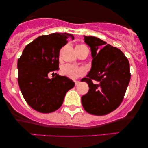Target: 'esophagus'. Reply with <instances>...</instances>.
Wrapping results in <instances>:
<instances>
[{"label":"esophagus","instance_id":"34e87169","mask_svg":"<svg viewBox=\"0 0 148 148\" xmlns=\"http://www.w3.org/2000/svg\"><path fill=\"white\" fill-rule=\"evenodd\" d=\"M74 83H75L76 86H77V85L79 84V83H80V81H74Z\"/></svg>","mask_w":148,"mask_h":148}]
</instances>
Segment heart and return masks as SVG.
<instances>
[{
	"instance_id": "1",
	"label": "heart",
	"mask_w": 148,
	"mask_h": 148,
	"mask_svg": "<svg viewBox=\"0 0 148 148\" xmlns=\"http://www.w3.org/2000/svg\"><path fill=\"white\" fill-rule=\"evenodd\" d=\"M79 47H87L86 45H78ZM86 72L85 69L83 67H76V66L72 65L70 64H64L61 67V73L64 76H67V77L71 78V79H76L79 76H83Z\"/></svg>"
}]
</instances>
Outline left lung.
Here are the masks:
<instances>
[{"label":"left lung","mask_w":148,"mask_h":148,"mask_svg":"<svg viewBox=\"0 0 148 148\" xmlns=\"http://www.w3.org/2000/svg\"><path fill=\"white\" fill-rule=\"evenodd\" d=\"M92 57L90 70L81 81L89 90L81 97L85 111L92 115H104L116 109L123 101L130 83V62L120 49L96 37L84 35ZM97 81V84L92 80Z\"/></svg>","instance_id":"1"}]
</instances>
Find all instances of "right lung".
<instances>
[{"label": "right lung", "instance_id": "1", "mask_svg": "<svg viewBox=\"0 0 148 148\" xmlns=\"http://www.w3.org/2000/svg\"><path fill=\"white\" fill-rule=\"evenodd\" d=\"M72 34L54 33L42 35L23 49L18 60V83L25 101L33 109L49 113L58 109L64 96L74 87L72 80L64 76L49 79V73L59 67V53Z\"/></svg>", "mask_w": 148, "mask_h": 148}]
</instances>
